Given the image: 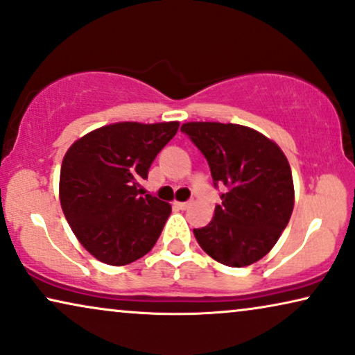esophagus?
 <instances>
[{"label": "esophagus", "instance_id": "obj_1", "mask_svg": "<svg viewBox=\"0 0 355 355\" xmlns=\"http://www.w3.org/2000/svg\"><path fill=\"white\" fill-rule=\"evenodd\" d=\"M174 205H176L179 210H186V208H189L191 203H189V202H174Z\"/></svg>", "mask_w": 355, "mask_h": 355}]
</instances>
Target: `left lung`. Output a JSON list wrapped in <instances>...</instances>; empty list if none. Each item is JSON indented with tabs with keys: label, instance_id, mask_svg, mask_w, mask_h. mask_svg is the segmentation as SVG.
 Here are the masks:
<instances>
[{
	"label": "left lung",
	"instance_id": "obj_1",
	"mask_svg": "<svg viewBox=\"0 0 355 355\" xmlns=\"http://www.w3.org/2000/svg\"><path fill=\"white\" fill-rule=\"evenodd\" d=\"M181 130L207 158L213 184L225 186L213 220L193 230L198 245L236 268L263 259L294 208L293 174L283 150L239 124L186 123Z\"/></svg>",
	"mask_w": 355,
	"mask_h": 355
}]
</instances>
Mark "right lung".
<instances>
[{"instance_id":"add662e5","label":"right lung","mask_w":355,"mask_h":355,"mask_svg":"<svg viewBox=\"0 0 355 355\" xmlns=\"http://www.w3.org/2000/svg\"><path fill=\"white\" fill-rule=\"evenodd\" d=\"M178 129V121L116 123L85 134L66 152L61 208L96 260L113 266L132 263L158 241L171 205L145 193L140 181Z\"/></svg>"}]
</instances>
